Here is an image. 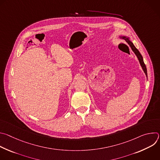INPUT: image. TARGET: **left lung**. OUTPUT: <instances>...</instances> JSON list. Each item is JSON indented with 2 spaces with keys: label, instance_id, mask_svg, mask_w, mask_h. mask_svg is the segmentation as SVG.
I'll return each mask as SVG.
<instances>
[{
  "label": "left lung",
  "instance_id": "8db88e82",
  "mask_svg": "<svg viewBox=\"0 0 160 160\" xmlns=\"http://www.w3.org/2000/svg\"><path fill=\"white\" fill-rule=\"evenodd\" d=\"M120 38H123L124 40H125V41L128 43V44L130 45V47L131 48L132 50L133 51V52L135 53V54L137 56V57H138L139 61V62H140V64L142 68V70L144 71V72L145 73L146 77H148V73H147V68H146V66L144 62V61H143V58L142 56V55L141 54L140 52L138 50V49H137L133 43L130 40L129 38L126 37V36H120Z\"/></svg>",
  "mask_w": 160,
  "mask_h": 160
}]
</instances>
